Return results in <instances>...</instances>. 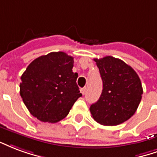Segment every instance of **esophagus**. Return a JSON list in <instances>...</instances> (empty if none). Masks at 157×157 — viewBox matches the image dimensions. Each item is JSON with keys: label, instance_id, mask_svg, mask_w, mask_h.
Masks as SVG:
<instances>
[{"label": "esophagus", "instance_id": "obj_1", "mask_svg": "<svg viewBox=\"0 0 157 157\" xmlns=\"http://www.w3.org/2000/svg\"><path fill=\"white\" fill-rule=\"evenodd\" d=\"M86 90H87L86 87H83V88H82V89H81V93H82L83 94H85V92H86Z\"/></svg>", "mask_w": 157, "mask_h": 157}]
</instances>
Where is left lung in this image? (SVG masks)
<instances>
[{"label": "left lung", "mask_w": 157, "mask_h": 157, "mask_svg": "<svg viewBox=\"0 0 157 157\" xmlns=\"http://www.w3.org/2000/svg\"><path fill=\"white\" fill-rule=\"evenodd\" d=\"M103 81L99 100L90 106L93 119L113 126L128 121L136 113L143 90L138 74L124 61L111 56L94 58Z\"/></svg>", "instance_id": "1"}]
</instances>
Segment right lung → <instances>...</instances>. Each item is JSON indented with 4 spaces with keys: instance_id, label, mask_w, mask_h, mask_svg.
<instances>
[{
    "instance_id": "right-lung-1",
    "label": "right lung",
    "mask_w": 157,
    "mask_h": 157,
    "mask_svg": "<svg viewBox=\"0 0 157 157\" xmlns=\"http://www.w3.org/2000/svg\"><path fill=\"white\" fill-rule=\"evenodd\" d=\"M74 58L52 52L33 60L21 79L20 94L31 114L42 122L56 123L68 115L82 96L73 72Z\"/></svg>"
}]
</instances>
